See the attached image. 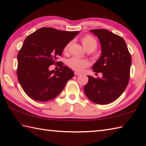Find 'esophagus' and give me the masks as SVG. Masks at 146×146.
Returning <instances> with one entry per match:
<instances>
[{"label": "esophagus", "mask_w": 146, "mask_h": 146, "mask_svg": "<svg viewBox=\"0 0 146 146\" xmlns=\"http://www.w3.org/2000/svg\"><path fill=\"white\" fill-rule=\"evenodd\" d=\"M75 75H76V76H78V75H81V73H78V72H75Z\"/></svg>", "instance_id": "esophagus-1"}]
</instances>
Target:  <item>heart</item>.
Returning <instances> with one entry per match:
<instances>
[{
    "instance_id": "b5f03b06",
    "label": "heart",
    "mask_w": 146,
    "mask_h": 146,
    "mask_svg": "<svg viewBox=\"0 0 146 146\" xmlns=\"http://www.w3.org/2000/svg\"><path fill=\"white\" fill-rule=\"evenodd\" d=\"M81 41L82 44L84 46L85 48L88 50V49H91L93 51L96 49L97 46V41L95 39L94 37H93L91 35H85L81 39ZM70 43H68L64 46L63 48V52H68V49L70 47ZM67 64L71 69L75 70L76 71H82L85 68L89 66L90 62L88 60L86 59H81L76 57H73L67 61Z\"/></svg>"
}]
</instances>
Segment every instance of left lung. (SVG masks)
I'll use <instances>...</instances> for the list:
<instances>
[{"mask_svg":"<svg viewBox=\"0 0 146 146\" xmlns=\"http://www.w3.org/2000/svg\"><path fill=\"white\" fill-rule=\"evenodd\" d=\"M90 31L97 36L102 46V55L93 66V70L102 73L103 76L95 78L88 75L84 92L95 104H110L122 94L128 85L131 55L122 37L105 29Z\"/></svg>","mask_w":146,"mask_h":146,"instance_id":"obj_1","label":"left lung"}]
</instances>
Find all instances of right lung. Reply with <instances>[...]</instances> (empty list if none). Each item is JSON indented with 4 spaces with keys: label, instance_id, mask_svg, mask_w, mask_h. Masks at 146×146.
Listing matches in <instances>:
<instances>
[{
    "label": "right lung",
    "instance_id": "obj_1",
    "mask_svg": "<svg viewBox=\"0 0 146 146\" xmlns=\"http://www.w3.org/2000/svg\"><path fill=\"white\" fill-rule=\"evenodd\" d=\"M78 31H64L52 27H42L24 40L17 54V76L22 88L34 100L47 102L60 94L68 80L74 76L70 68L56 62L64 46ZM60 68L49 71L52 64Z\"/></svg>",
    "mask_w": 146,
    "mask_h": 146
}]
</instances>
